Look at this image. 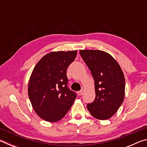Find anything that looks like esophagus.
<instances>
[{
  "instance_id": "obj_1",
  "label": "esophagus",
  "mask_w": 147,
  "mask_h": 147,
  "mask_svg": "<svg viewBox=\"0 0 147 147\" xmlns=\"http://www.w3.org/2000/svg\"><path fill=\"white\" fill-rule=\"evenodd\" d=\"M82 94H83V91L82 90L79 91L77 92V94H78V96H81Z\"/></svg>"
}]
</instances>
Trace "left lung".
Listing matches in <instances>:
<instances>
[{"mask_svg": "<svg viewBox=\"0 0 147 147\" xmlns=\"http://www.w3.org/2000/svg\"><path fill=\"white\" fill-rule=\"evenodd\" d=\"M94 81L95 98L87 108L94 118L107 120L123 103L125 79L120 65L110 54L99 50H80Z\"/></svg>", "mask_w": 147, "mask_h": 147, "instance_id": "obj_1", "label": "left lung"}]
</instances>
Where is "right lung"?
Masks as SVG:
<instances>
[{"instance_id":"add662e5","label":"right lung","mask_w":147,"mask_h":147,"mask_svg":"<svg viewBox=\"0 0 147 147\" xmlns=\"http://www.w3.org/2000/svg\"><path fill=\"white\" fill-rule=\"evenodd\" d=\"M77 51L51 52L36 64L29 80L28 93L39 117L55 123L66 115L76 94L67 87V69Z\"/></svg>"}]
</instances>
